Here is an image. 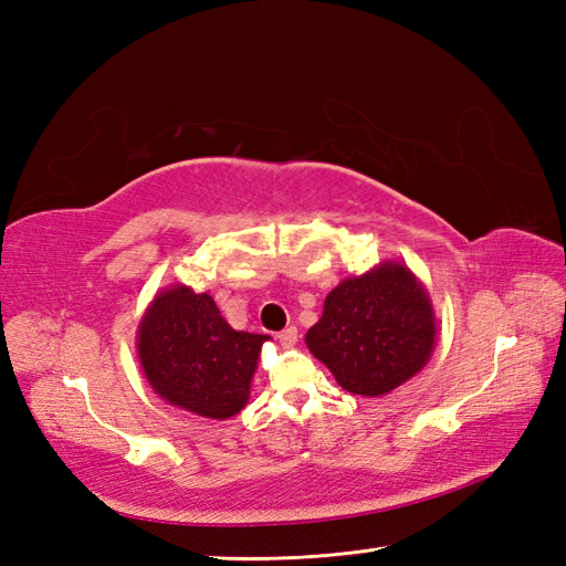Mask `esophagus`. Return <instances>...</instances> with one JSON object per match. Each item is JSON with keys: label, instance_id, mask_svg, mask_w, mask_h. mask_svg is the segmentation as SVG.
Instances as JSON below:
<instances>
[{"label": "esophagus", "instance_id": "esophagus-1", "mask_svg": "<svg viewBox=\"0 0 566 566\" xmlns=\"http://www.w3.org/2000/svg\"><path fill=\"white\" fill-rule=\"evenodd\" d=\"M296 328L294 326H290V328H284L280 335H276V340H280V345L282 347H294L296 345Z\"/></svg>", "mask_w": 566, "mask_h": 566}]
</instances>
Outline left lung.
I'll return each instance as SVG.
<instances>
[{"instance_id":"8db88e82","label":"left lung","mask_w":566,"mask_h":566,"mask_svg":"<svg viewBox=\"0 0 566 566\" xmlns=\"http://www.w3.org/2000/svg\"><path fill=\"white\" fill-rule=\"evenodd\" d=\"M306 345L345 391L381 396L428 363L432 304L411 270L387 262L335 286Z\"/></svg>"}]
</instances>
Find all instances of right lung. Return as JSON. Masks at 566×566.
I'll return each instance as SVG.
<instances>
[{
	"label": "right lung",
	"instance_id": "add662e5",
	"mask_svg": "<svg viewBox=\"0 0 566 566\" xmlns=\"http://www.w3.org/2000/svg\"><path fill=\"white\" fill-rule=\"evenodd\" d=\"M268 335L233 331L209 294L170 286L138 331L140 365L155 394L203 418H231L248 403Z\"/></svg>",
	"mask_w": 566,
	"mask_h": 566
}]
</instances>
